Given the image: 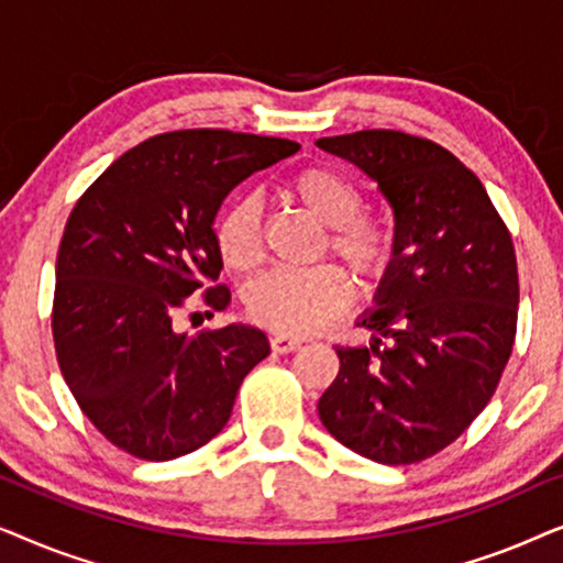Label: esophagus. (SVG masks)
Listing matches in <instances>:
<instances>
[{
	"mask_svg": "<svg viewBox=\"0 0 563 563\" xmlns=\"http://www.w3.org/2000/svg\"><path fill=\"white\" fill-rule=\"evenodd\" d=\"M302 341H297V338H289V335H274L272 338V351L274 353H291L297 351Z\"/></svg>",
	"mask_w": 563,
	"mask_h": 563,
	"instance_id": "esophagus-1",
	"label": "esophagus"
}]
</instances>
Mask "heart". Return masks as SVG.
<instances>
[{
    "label": "heart",
    "mask_w": 563,
    "mask_h": 563,
    "mask_svg": "<svg viewBox=\"0 0 563 563\" xmlns=\"http://www.w3.org/2000/svg\"><path fill=\"white\" fill-rule=\"evenodd\" d=\"M284 195L328 225L325 249L341 258L361 289L387 279L397 256V235L387 222L364 214V195L349 176L310 166L284 181ZM214 243L233 272L261 261V218L251 197H238L214 220ZM351 302V284L335 266L310 272H272L245 289V310L258 325L282 335H312Z\"/></svg>",
    "instance_id": "heart-1"
}]
</instances>
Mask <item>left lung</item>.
<instances>
[{
	"instance_id": "1",
	"label": "left lung",
	"mask_w": 563,
	"mask_h": 563,
	"mask_svg": "<svg viewBox=\"0 0 563 563\" xmlns=\"http://www.w3.org/2000/svg\"><path fill=\"white\" fill-rule=\"evenodd\" d=\"M318 145L376 181L397 235L374 310L358 318L372 343L335 345L341 372L320 420L358 456L415 464L456 441L495 395L518 325L512 238L482 181L433 141L361 130Z\"/></svg>"
}]
</instances>
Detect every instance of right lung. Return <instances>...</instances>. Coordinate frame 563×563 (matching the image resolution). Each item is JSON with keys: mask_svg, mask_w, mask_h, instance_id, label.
<instances>
[{"mask_svg": "<svg viewBox=\"0 0 563 563\" xmlns=\"http://www.w3.org/2000/svg\"><path fill=\"white\" fill-rule=\"evenodd\" d=\"M297 151L295 141L230 130L164 133L122 153L68 214L53 341L81 412L118 449L145 461L197 451L225 428L245 374L272 353L258 328L187 335L174 318L218 282L222 199ZM205 305L225 310L228 287L207 289Z\"/></svg>", "mask_w": 563, "mask_h": 563, "instance_id": "add662e5", "label": "right lung"}]
</instances>
